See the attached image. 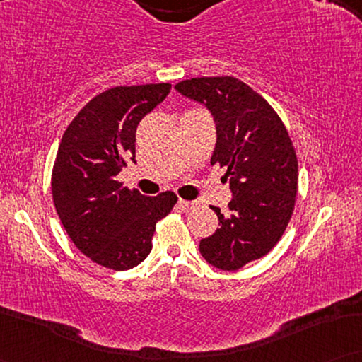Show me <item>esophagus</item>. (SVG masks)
<instances>
[{
    "label": "esophagus",
    "instance_id": "esophagus-1",
    "mask_svg": "<svg viewBox=\"0 0 362 362\" xmlns=\"http://www.w3.org/2000/svg\"><path fill=\"white\" fill-rule=\"evenodd\" d=\"M196 206H197L196 201H185V199L177 201V207H181L182 211H191V209H194Z\"/></svg>",
    "mask_w": 362,
    "mask_h": 362
}]
</instances>
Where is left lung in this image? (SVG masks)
I'll return each mask as SVG.
<instances>
[{"label": "left lung", "mask_w": 362, "mask_h": 362, "mask_svg": "<svg viewBox=\"0 0 362 362\" xmlns=\"http://www.w3.org/2000/svg\"><path fill=\"white\" fill-rule=\"evenodd\" d=\"M175 88L211 112V165L226 168L232 191L229 216L212 207L221 227L199 242V252L216 269L237 270L269 254L288 226L298 189L293 143L269 102L239 78L197 77Z\"/></svg>", "instance_id": "8db88e82"}]
</instances>
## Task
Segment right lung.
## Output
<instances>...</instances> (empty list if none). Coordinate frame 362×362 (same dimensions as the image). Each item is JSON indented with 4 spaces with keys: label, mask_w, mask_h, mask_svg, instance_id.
<instances>
[{
    "label": "right lung",
    "mask_w": 362,
    "mask_h": 362,
    "mask_svg": "<svg viewBox=\"0 0 362 362\" xmlns=\"http://www.w3.org/2000/svg\"><path fill=\"white\" fill-rule=\"evenodd\" d=\"M170 83L113 87L93 97L64 132L52 168V199L64 229L83 255L122 272L151 252L156 222L176 204L128 189L117 175L135 161L136 127L165 100Z\"/></svg>",
    "instance_id": "obj_1"
}]
</instances>
